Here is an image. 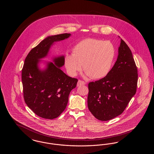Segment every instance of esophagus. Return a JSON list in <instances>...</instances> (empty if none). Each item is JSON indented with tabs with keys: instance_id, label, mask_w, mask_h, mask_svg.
<instances>
[{
	"instance_id": "esophagus-1",
	"label": "esophagus",
	"mask_w": 154,
	"mask_h": 154,
	"mask_svg": "<svg viewBox=\"0 0 154 154\" xmlns=\"http://www.w3.org/2000/svg\"><path fill=\"white\" fill-rule=\"evenodd\" d=\"M85 82L83 81L79 80L78 82H77V87H79L81 85H85Z\"/></svg>"
}]
</instances>
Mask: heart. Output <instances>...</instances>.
<instances>
[{"mask_svg": "<svg viewBox=\"0 0 154 154\" xmlns=\"http://www.w3.org/2000/svg\"><path fill=\"white\" fill-rule=\"evenodd\" d=\"M115 54L114 47L109 42L85 38L75 44L73 54H66L65 66L69 75L75 76L82 65L86 76L100 79L110 72Z\"/></svg>", "mask_w": 154, "mask_h": 154, "instance_id": "b5f03b06", "label": "heart"}]
</instances>
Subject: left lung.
Listing matches in <instances>:
<instances>
[{"mask_svg":"<svg viewBox=\"0 0 154 154\" xmlns=\"http://www.w3.org/2000/svg\"><path fill=\"white\" fill-rule=\"evenodd\" d=\"M118 52L117 60L109 74L88 84V109L103 121L121 115L136 92L137 69L131 50L122 38Z\"/></svg>","mask_w":154,"mask_h":154,"instance_id":"left-lung-1","label":"left lung"}]
</instances>
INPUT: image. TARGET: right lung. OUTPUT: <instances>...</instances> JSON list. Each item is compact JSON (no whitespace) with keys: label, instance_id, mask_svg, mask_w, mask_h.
<instances>
[{"label":"right lung","instance_id":"obj_1","mask_svg":"<svg viewBox=\"0 0 154 154\" xmlns=\"http://www.w3.org/2000/svg\"><path fill=\"white\" fill-rule=\"evenodd\" d=\"M70 33L49 36L31 50L22 70L23 97L28 107L40 117L52 119L66 109L71 91L78 80L66 75L61 67L65 65L64 55L54 57L52 61L42 60L48 57L55 42L67 39ZM45 66L41 67V63Z\"/></svg>","mask_w":154,"mask_h":154}]
</instances>
